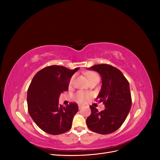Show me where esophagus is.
Instances as JSON below:
<instances>
[{"mask_svg": "<svg viewBox=\"0 0 160 160\" xmlns=\"http://www.w3.org/2000/svg\"><path fill=\"white\" fill-rule=\"evenodd\" d=\"M78 108H79V109H81L82 108H83V105H81V104H79L78 105Z\"/></svg>", "mask_w": 160, "mask_h": 160, "instance_id": "obj_1", "label": "esophagus"}]
</instances>
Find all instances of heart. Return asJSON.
<instances>
[{
	"label": "heart",
	"mask_w": 160,
	"mask_h": 160,
	"mask_svg": "<svg viewBox=\"0 0 160 160\" xmlns=\"http://www.w3.org/2000/svg\"><path fill=\"white\" fill-rule=\"evenodd\" d=\"M88 77L89 79V81L93 80L95 79H99V77L97 73H95V72H89V73H88ZM74 79H75V76H72L69 81L70 84L72 83V82H73V81H74ZM89 97V95L88 93H86L83 91H79L77 93V95L75 96V99H76L77 102L84 103V102H85L86 100L88 99Z\"/></svg>",
	"instance_id": "heart-1"
}]
</instances>
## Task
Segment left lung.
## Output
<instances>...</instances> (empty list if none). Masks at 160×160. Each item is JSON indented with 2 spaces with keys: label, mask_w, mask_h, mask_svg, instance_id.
<instances>
[{
  "label": "left lung",
  "mask_w": 160,
  "mask_h": 160,
  "mask_svg": "<svg viewBox=\"0 0 160 160\" xmlns=\"http://www.w3.org/2000/svg\"><path fill=\"white\" fill-rule=\"evenodd\" d=\"M98 72L102 86L97 99L105 105V109L98 111L90 106L91 113L86 120L92 132L106 135L118 130L125 122L132 107L129 84L118 69L108 64H99L88 68Z\"/></svg>",
  "instance_id": "8db88e82"
}]
</instances>
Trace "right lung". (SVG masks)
<instances>
[{"mask_svg": "<svg viewBox=\"0 0 160 160\" xmlns=\"http://www.w3.org/2000/svg\"><path fill=\"white\" fill-rule=\"evenodd\" d=\"M79 69L51 65L34 76L27 91L28 111L34 122L45 132L59 135L71 128L78 105L70 103L64 107L59 104V98L68 90L71 77Z\"/></svg>", "mask_w": 160, "mask_h": 160, "instance_id": "1", "label": "right lung"}]
</instances>
